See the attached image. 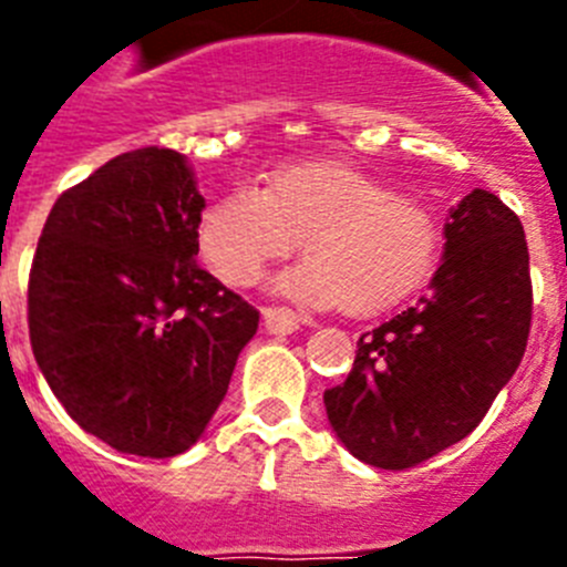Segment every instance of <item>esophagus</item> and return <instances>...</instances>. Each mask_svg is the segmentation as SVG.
<instances>
[{
  "instance_id": "obj_1",
  "label": "esophagus",
  "mask_w": 567,
  "mask_h": 567,
  "mask_svg": "<svg viewBox=\"0 0 567 567\" xmlns=\"http://www.w3.org/2000/svg\"><path fill=\"white\" fill-rule=\"evenodd\" d=\"M300 323H307V318L298 312H292L289 307H267L264 309V327L272 334H292L295 329H300Z\"/></svg>"
}]
</instances>
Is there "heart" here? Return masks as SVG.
Listing matches in <instances>:
<instances>
[{"instance_id":"1","label":"heart","mask_w":567,"mask_h":567,"mask_svg":"<svg viewBox=\"0 0 567 567\" xmlns=\"http://www.w3.org/2000/svg\"><path fill=\"white\" fill-rule=\"evenodd\" d=\"M300 238L309 255L280 275V292L360 315L420 292L445 252L443 221L432 207L334 164L280 167L267 189L238 184L198 221L204 260L233 287L258 284Z\"/></svg>"}]
</instances>
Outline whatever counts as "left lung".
Listing matches in <instances>:
<instances>
[{
  "mask_svg": "<svg viewBox=\"0 0 567 567\" xmlns=\"http://www.w3.org/2000/svg\"><path fill=\"white\" fill-rule=\"evenodd\" d=\"M530 303L523 224L474 189L449 215L429 295L360 334L349 378L323 392L340 443L374 468L403 471L468 437L517 372Z\"/></svg>",
  "mask_w": 567,
  "mask_h": 567,
  "instance_id": "1",
  "label": "left lung"
}]
</instances>
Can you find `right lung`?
Segmentation results:
<instances>
[{
    "mask_svg": "<svg viewBox=\"0 0 567 567\" xmlns=\"http://www.w3.org/2000/svg\"><path fill=\"white\" fill-rule=\"evenodd\" d=\"M202 209L187 158L142 147L64 189L44 221L33 358L64 412L115 452H187L258 332V309L195 264Z\"/></svg>",
    "mask_w": 567,
    "mask_h": 567,
    "instance_id": "1",
    "label": "right lung"
}]
</instances>
